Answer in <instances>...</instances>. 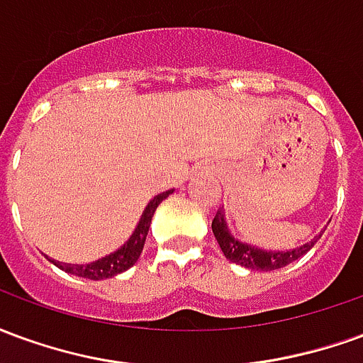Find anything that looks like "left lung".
<instances>
[{
	"instance_id": "1",
	"label": "left lung",
	"mask_w": 363,
	"mask_h": 363,
	"mask_svg": "<svg viewBox=\"0 0 363 363\" xmlns=\"http://www.w3.org/2000/svg\"><path fill=\"white\" fill-rule=\"evenodd\" d=\"M212 231L216 241L220 245L221 252L225 255V259L241 264L245 268H251V270H260V272H268V270H278L291 264L294 260L299 257H303L305 252L311 251L313 245L317 243V239L323 235L320 231L319 235H315L309 243L299 245L294 249H286V251H267V249H259L255 245L243 243L239 241L233 233L229 231L228 221H225V210L220 208L216 218L212 220Z\"/></svg>"
}]
</instances>
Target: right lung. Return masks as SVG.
Here are the masks:
<instances>
[{"mask_svg": "<svg viewBox=\"0 0 363 363\" xmlns=\"http://www.w3.org/2000/svg\"><path fill=\"white\" fill-rule=\"evenodd\" d=\"M169 194H173V189L161 192L157 196H153L145 206L142 218L138 221V225L132 231V235L128 237V241L122 247H118L116 251L106 255L103 259L93 260L89 264H69V262H58V260L48 259L50 262H54L60 270H64L67 274H74V276H79V278H89V280H106V278H112L116 274L126 272L128 268H132L140 259V255L143 251V243H145V237H147V231H150V223L153 213L157 210V206L165 200Z\"/></svg>", "mask_w": 363, "mask_h": 363, "instance_id": "add662e5", "label": "right lung"}]
</instances>
